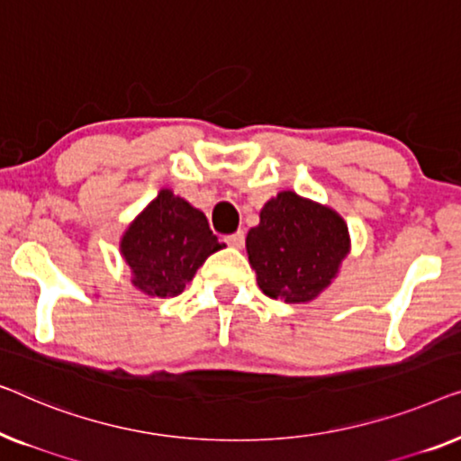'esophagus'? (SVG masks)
I'll return each instance as SVG.
<instances>
[{
    "label": "esophagus",
    "mask_w": 461,
    "mask_h": 461,
    "mask_svg": "<svg viewBox=\"0 0 461 461\" xmlns=\"http://www.w3.org/2000/svg\"><path fill=\"white\" fill-rule=\"evenodd\" d=\"M244 240H246L244 230H238V231L230 233V236H225V242H228L230 246H233V249H242Z\"/></svg>",
    "instance_id": "obj_1"
}]
</instances>
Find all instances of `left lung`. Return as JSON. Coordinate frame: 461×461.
Segmentation results:
<instances>
[{"label": "left lung", "mask_w": 461, "mask_h": 461, "mask_svg": "<svg viewBox=\"0 0 461 461\" xmlns=\"http://www.w3.org/2000/svg\"><path fill=\"white\" fill-rule=\"evenodd\" d=\"M246 250L265 294L307 303L334 280L348 252V230L332 209L282 192L263 206Z\"/></svg>", "instance_id": "obj_1"}]
</instances>
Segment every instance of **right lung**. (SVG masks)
Segmentation results:
<instances>
[{"label": "right lung", "instance_id": "obj_1", "mask_svg": "<svg viewBox=\"0 0 461 461\" xmlns=\"http://www.w3.org/2000/svg\"><path fill=\"white\" fill-rule=\"evenodd\" d=\"M221 249L204 212L163 190L129 225L121 252L133 284L150 296H177L206 257Z\"/></svg>", "mask_w": 461, "mask_h": 461}]
</instances>
